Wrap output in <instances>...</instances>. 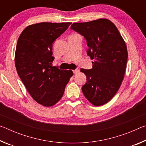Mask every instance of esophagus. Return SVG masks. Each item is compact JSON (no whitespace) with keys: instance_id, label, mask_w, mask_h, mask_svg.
Here are the masks:
<instances>
[{"instance_id":"esophagus-1","label":"esophagus","mask_w":146,"mask_h":146,"mask_svg":"<svg viewBox=\"0 0 146 146\" xmlns=\"http://www.w3.org/2000/svg\"><path fill=\"white\" fill-rule=\"evenodd\" d=\"M73 73H74V74H75V75H76V74L79 73V70L76 69V70H73Z\"/></svg>"}]
</instances>
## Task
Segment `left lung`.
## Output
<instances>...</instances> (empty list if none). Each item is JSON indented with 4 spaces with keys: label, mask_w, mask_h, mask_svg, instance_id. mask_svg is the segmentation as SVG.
I'll return each mask as SVG.
<instances>
[{
    "label": "left lung",
    "mask_w": 146,
    "mask_h": 146,
    "mask_svg": "<svg viewBox=\"0 0 146 146\" xmlns=\"http://www.w3.org/2000/svg\"><path fill=\"white\" fill-rule=\"evenodd\" d=\"M71 29L84 36L88 55L95 60L92 69L80 70L87 78L82 93L93 105L102 106L115 95L124 77L126 44L116 26L106 19L73 23Z\"/></svg>",
    "instance_id": "left-lung-1"
}]
</instances>
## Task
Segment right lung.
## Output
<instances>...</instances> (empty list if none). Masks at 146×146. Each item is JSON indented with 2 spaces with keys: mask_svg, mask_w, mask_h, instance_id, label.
Masks as SVG:
<instances>
[{
  "mask_svg": "<svg viewBox=\"0 0 146 146\" xmlns=\"http://www.w3.org/2000/svg\"><path fill=\"white\" fill-rule=\"evenodd\" d=\"M71 23H40L27 26L17 41L15 64L31 97L46 107L56 104L73 76L71 70L52 66L53 43Z\"/></svg>",
  "mask_w": 146,
  "mask_h": 146,
  "instance_id": "obj_1",
  "label": "right lung"
}]
</instances>
